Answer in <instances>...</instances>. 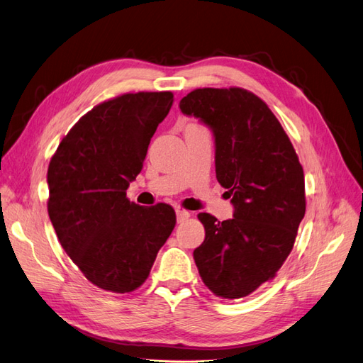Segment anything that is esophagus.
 <instances>
[{"label": "esophagus", "instance_id": "1", "mask_svg": "<svg viewBox=\"0 0 363 363\" xmlns=\"http://www.w3.org/2000/svg\"><path fill=\"white\" fill-rule=\"evenodd\" d=\"M175 213H177V221L179 223H183L184 220H188L189 217H191V213L188 212V211H184V209H177V211H175Z\"/></svg>", "mask_w": 363, "mask_h": 363}]
</instances>
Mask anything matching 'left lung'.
I'll use <instances>...</instances> for the list:
<instances>
[{"instance_id":"8db88e82","label":"left lung","mask_w":363,"mask_h":363,"mask_svg":"<svg viewBox=\"0 0 363 363\" xmlns=\"http://www.w3.org/2000/svg\"><path fill=\"white\" fill-rule=\"evenodd\" d=\"M215 137V172L229 189L233 218L199 213L206 237L194 250L215 296L238 299L275 278L306 213L298 154L267 104L244 88H197L180 101Z\"/></svg>"}]
</instances>
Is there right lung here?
<instances>
[{"label": "right lung", "mask_w": 363, "mask_h": 363, "mask_svg": "<svg viewBox=\"0 0 363 363\" xmlns=\"http://www.w3.org/2000/svg\"><path fill=\"white\" fill-rule=\"evenodd\" d=\"M171 91H139L96 105L68 131L48 164V217L84 277L113 293L140 287L175 228L169 204L126 199Z\"/></svg>", "instance_id": "add662e5"}]
</instances>
